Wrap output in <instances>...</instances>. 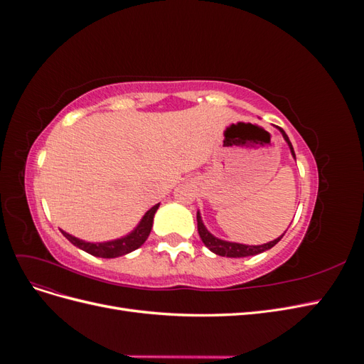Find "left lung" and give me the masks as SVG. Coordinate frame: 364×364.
I'll list each match as a JSON object with an SVG mask.
<instances>
[{"instance_id":"obj_1","label":"left lung","mask_w":364,"mask_h":364,"mask_svg":"<svg viewBox=\"0 0 364 364\" xmlns=\"http://www.w3.org/2000/svg\"><path fill=\"white\" fill-rule=\"evenodd\" d=\"M281 134L284 136V139L287 141V144L290 146V150H291V155L293 158L296 159V155H294V150H293V146L291 142L289 139V136L285 135V132L279 127ZM197 230H199V235L202 238V241L205 243V246L217 253V255L220 257H229V258H243V257H252V255H258V253L267 250V249H272L274 245L278 243V241L282 238V235L277 240L270 241V243H266V245H261V246H246V245H238V243H229V241H223V240H218L215 238L214 235H211L206 230V228L203 226L202 223V218H200V214L197 213Z\"/></svg>"}]
</instances>
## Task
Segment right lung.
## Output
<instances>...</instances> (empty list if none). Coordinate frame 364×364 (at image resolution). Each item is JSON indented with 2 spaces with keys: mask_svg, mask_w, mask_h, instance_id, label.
I'll return each instance as SVG.
<instances>
[{
  "mask_svg": "<svg viewBox=\"0 0 364 364\" xmlns=\"http://www.w3.org/2000/svg\"><path fill=\"white\" fill-rule=\"evenodd\" d=\"M158 206H159V203L149 209L146 215L142 217V220H141L139 225L136 226L134 232L129 234L124 238L107 241V243H86V241L75 238V237H73L67 232H63V230H62V234H63L65 238L70 240L74 246H77V247L87 252V253H91V255H94V257L117 258V257L126 255V253L138 249L141 245H144V241L150 235V230H151V226H153V217H155Z\"/></svg>",
  "mask_w": 364,
  "mask_h": 364,
  "instance_id": "right-lung-1",
  "label": "right lung"
}]
</instances>
